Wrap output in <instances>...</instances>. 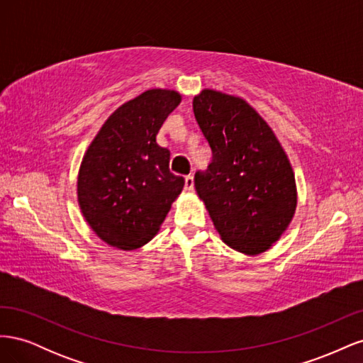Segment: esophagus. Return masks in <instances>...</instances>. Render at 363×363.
Masks as SVG:
<instances>
[{
  "label": "esophagus",
  "mask_w": 363,
  "mask_h": 363,
  "mask_svg": "<svg viewBox=\"0 0 363 363\" xmlns=\"http://www.w3.org/2000/svg\"><path fill=\"white\" fill-rule=\"evenodd\" d=\"M184 189L188 192L194 191V177H192V175H188V177L184 179Z\"/></svg>",
  "instance_id": "34e87169"
}]
</instances>
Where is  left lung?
Segmentation results:
<instances>
[{"label": "left lung", "instance_id": "1", "mask_svg": "<svg viewBox=\"0 0 363 363\" xmlns=\"http://www.w3.org/2000/svg\"><path fill=\"white\" fill-rule=\"evenodd\" d=\"M192 106L213 156L204 172L195 174L196 194L230 248L260 255L286 232L295 213L291 162L244 98L203 89Z\"/></svg>", "mask_w": 363, "mask_h": 363}]
</instances>
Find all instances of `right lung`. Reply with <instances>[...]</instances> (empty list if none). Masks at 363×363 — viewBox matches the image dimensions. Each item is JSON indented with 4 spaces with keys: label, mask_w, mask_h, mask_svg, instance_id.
Wrapping results in <instances>:
<instances>
[{
    "label": "right lung",
    "mask_w": 363,
    "mask_h": 363,
    "mask_svg": "<svg viewBox=\"0 0 363 363\" xmlns=\"http://www.w3.org/2000/svg\"><path fill=\"white\" fill-rule=\"evenodd\" d=\"M182 101L177 91L150 89L107 118L87 147L77 179L80 211L111 247L135 250L157 235L184 179L156 136Z\"/></svg>",
    "instance_id": "right-lung-1"
}]
</instances>
